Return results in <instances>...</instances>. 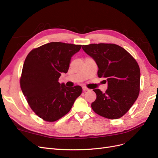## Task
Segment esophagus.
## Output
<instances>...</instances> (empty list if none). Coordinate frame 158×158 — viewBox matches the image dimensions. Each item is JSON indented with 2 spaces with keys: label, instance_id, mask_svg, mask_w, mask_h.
<instances>
[{
  "label": "esophagus",
  "instance_id": "esophagus-1",
  "mask_svg": "<svg viewBox=\"0 0 158 158\" xmlns=\"http://www.w3.org/2000/svg\"><path fill=\"white\" fill-rule=\"evenodd\" d=\"M82 89H83V91H84V92H85V91H88L89 90L88 88H87L86 87H85V86L82 87Z\"/></svg>",
  "mask_w": 158,
  "mask_h": 158
}]
</instances>
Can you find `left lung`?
Here are the masks:
<instances>
[{
    "label": "left lung",
    "instance_id": "left-lung-1",
    "mask_svg": "<svg viewBox=\"0 0 158 158\" xmlns=\"http://www.w3.org/2000/svg\"><path fill=\"white\" fill-rule=\"evenodd\" d=\"M82 49L96 63L98 77L106 78L108 84L105 93L93 89L97 95L92 103L94 111L109 119L123 117L139 95L140 70L136 60L113 44H89L82 45Z\"/></svg>",
    "mask_w": 158,
    "mask_h": 158
}]
</instances>
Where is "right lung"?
I'll return each instance as SVG.
<instances>
[{
	"mask_svg": "<svg viewBox=\"0 0 158 158\" xmlns=\"http://www.w3.org/2000/svg\"><path fill=\"white\" fill-rule=\"evenodd\" d=\"M81 45L51 42L31 50L23 63L20 87L30 107L45 121L54 122L67 114L82 94L80 85L60 84L69 69L71 57Z\"/></svg>",
	"mask_w": 158,
	"mask_h": 158,
	"instance_id": "obj_1",
	"label": "right lung"
}]
</instances>
